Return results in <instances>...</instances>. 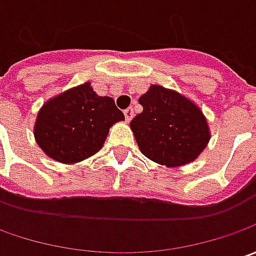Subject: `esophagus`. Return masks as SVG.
<instances>
[{
    "instance_id": "34e87169",
    "label": "esophagus",
    "mask_w": 256,
    "mask_h": 256,
    "mask_svg": "<svg viewBox=\"0 0 256 256\" xmlns=\"http://www.w3.org/2000/svg\"><path fill=\"white\" fill-rule=\"evenodd\" d=\"M124 115H125V120L130 122L131 120H132L134 116V108L132 106H128L126 110H124Z\"/></svg>"
}]
</instances>
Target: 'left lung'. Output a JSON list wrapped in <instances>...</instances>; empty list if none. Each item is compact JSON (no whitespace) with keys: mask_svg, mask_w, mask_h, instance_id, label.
<instances>
[{"mask_svg":"<svg viewBox=\"0 0 256 256\" xmlns=\"http://www.w3.org/2000/svg\"><path fill=\"white\" fill-rule=\"evenodd\" d=\"M138 101L142 112L130 126L145 156L161 165L181 166L204 151L210 128L195 104L161 85H152Z\"/></svg>","mask_w":256,"mask_h":256,"instance_id":"8db88e82","label":"left lung"}]
</instances>
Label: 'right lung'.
Segmentation results:
<instances>
[{"label":"right lung","instance_id":"add662e5","mask_svg":"<svg viewBox=\"0 0 256 256\" xmlns=\"http://www.w3.org/2000/svg\"><path fill=\"white\" fill-rule=\"evenodd\" d=\"M122 120L112 98L100 96L86 82L44 104L34 135L48 156L74 164L98 152L110 128Z\"/></svg>","mask_w":256,"mask_h":256}]
</instances>
